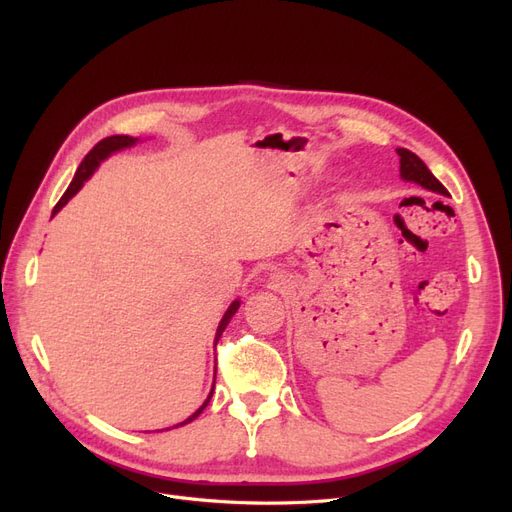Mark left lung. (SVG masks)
Masks as SVG:
<instances>
[{
    "label": "left lung",
    "mask_w": 512,
    "mask_h": 512,
    "mask_svg": "<svg viewBox=\"0 0 512 512\" xmlns=\"http://www.w3.org/2000/svg\"><path fill=\"white\" fill-rule=\"evenodd\" d=\"M398 157H400V176L405 180H413L417 184H421L427 191H434L440 195H446L444 184L427 170V166L423 161L409 149H396Z\"/></svg>",
    "instance_id": "8db88e82"
}]
</instances>
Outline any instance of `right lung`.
<instances>
[{
	"mask_svg": "<svg viewBox=\"0 0 512 512\" xmlns=\"http://www.w3.org/2000/svg\"><path fill=\"white\" fill-rule=\"evenodd\" d=\"M134 141L137 139H132V137H124V134H116V137H107V139H103V141H99L89 153H87V157L80 161V166H78V170H76V174H74V178H72V182H70V186L66 188V193L62 195V199L58 201V205L53 207V215H56L68 201H70V197H74L76 193H78V188L85 184V180L93 174V170L99 166V161L101 159H105L107 155L110 153H114V151H118V149H124V147H130V145H134ZM238 301H234L230 307H228V311H226V315L222 317V321H220V326H218V332H215V342L220 340V336H222V332L226 330V326H228V321L232 319V315L236 313V309H238ZM211 394H213V390H211ZM211 394L207 396V400H205V405L197 411V413H193L191 417H188L186 421H182L180 425H184V423H191L193 419H197L199 415H201V411L207 407V402H209V398H211ZM178 427V425H176Z\"/></svg>",
	"mask_w": 512,
	"mask_h": 512,
	"instance_id": "add662e5",
	"label": "right lung"
}]
</instances>
